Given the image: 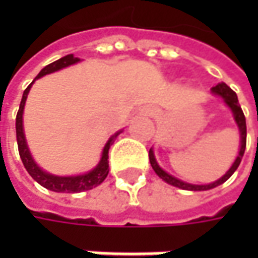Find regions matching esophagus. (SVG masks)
I'll return each instance as SVG.
<instances>
[{"label": "esophagus", "mask_w": 258, "mask_h": 258, "mask_svg": "<svg viewBox=\"0 0 258 258\" xmlns=\"http://www.w3.org/2000/svg\"><path fill=\"white\" fill-rule=\"evenodd\" d=\"M149 113H151V114H154V110H151V112H149Z\"/></svg>", "instance_id": "34e87169"}]
</instances>
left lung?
<instances>
[{
    "mask_svg": "<svg viewBox=\"0 0 258 258\" xmlns=\"http://www.w3.org/2000/svg\"><path fill=\"white\" fill-rule=\"evenodd\" d=\"M211 92H213L214 94H217L218 97H221L223 102L225 103V106L231 110L234 122L237 123L238 132H240V149H238V155H237V158H235V161L233 162V165L230 166V169L224 173L220 179H217V181H214V182L211 183H204V185H197V183H189L185 182V181H181V179L175 178L171 173H168L166 171H164V169L159 166V164L156 162V158H155L154 154V148L149 149V161H151V166H152V169L155 171V173L166 183H169V185H172V186H176V188H181V189H185V191H208V189H213L215 186L224 183L234 172H235V171H237L238 165H240L241 159H243L244 151H245L247 126H245V117H244L243 110H241V107H240V104H238V97H237V94L234 93L233 90L225 85V83H218L215 87L211 89Z\"/></svg>",
    "mask_w": 258,
    "mask_h": 258,
    "instance_id": "obj_1",
    "label": "left lung"
}]
</instances>
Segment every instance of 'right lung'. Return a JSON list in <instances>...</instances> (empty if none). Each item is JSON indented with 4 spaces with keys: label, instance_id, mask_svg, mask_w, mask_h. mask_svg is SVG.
I'll list each match as a JSON object with an SVG mask.
<instances>
[{
    "label": "right lung",
    "instance_id": "1",
    "mask_svg": "<svg viewBox=\"0 0 258 258\" xmlns=\"http://www.w3.org/2000/svg\"><path fill=\"white\" fill-rule=\"evenodd\" d=\"M80 58L75 57L73 54H67L58 60H55L53 63H50L48 66H45L44 69L37 75L35 79H40L45 75H50V73H54L58 72L64 67L69 66L76 64L79 63ZM35 82V80H34ZM33 82V83H34ZM33 83L28 86L23 93V99H21V103H20V109H18V113H17V119H15V132H17V144H18V152H20V158L24 164L27 172L31 175V178L40 183L41 186H44L50 191H54V192H66V194H75V192H83V191H89V189H93L97 185L103 182L109 173V149L110 146L113 145L114 139L122 134V131L116 132L109 138V141L104 145L103 151H102V156H100V161L99 164L94 166L92 171L89 172L82 173V175H72V176H58V175H53V173L47 172L44 169H41L37 162L34 161L33 155L30 152V148L27 145L25 141V134H24V124H23V113H24V106L25 100H27V96L30 93V89Z\"/></svg>",
    "mask_w": 258,
    "mask_h": 258
}]
</instances>
